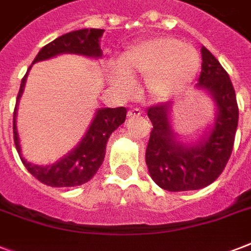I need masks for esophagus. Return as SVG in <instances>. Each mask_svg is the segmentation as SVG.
Here are the masks:
<instances>
[{"mask_svg": "<svg viewBox=\"0 0 251 251\" xmlns=\"http://www.w3.org/2000/svg\"><path fill=\"white\" fill-rule=\"evenodd\" d=\"M142 114H143V112H142V109H139V108H133V109H130L129 112H127L129 118L139 117V116H142Z\"/></svg>", "mask_w": 251, "mask_h": 251, "instance_id": "1", "label": "esophagus"}]
</instances>
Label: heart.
Segmentation results:
<instances>
[{
  "label": "heart",
  "mask_w": 251,
  "mask_h": 251,
  "mask_svg": "<svg viewBox=\"0 0 251 251\" xmlns=\"http://www.w3.org/2000/svg\"><path fill=\"white\" fill-rule=\"evenodd\" d=\"M201 56L194 47L173 37H152L134 45L121 57L122 72L114 82L130 88L131 76H143L152 98L167 100L186 90L201 69Z\"/></svg>",
  "instance_id": "b5f03b06"
}]
</instances>
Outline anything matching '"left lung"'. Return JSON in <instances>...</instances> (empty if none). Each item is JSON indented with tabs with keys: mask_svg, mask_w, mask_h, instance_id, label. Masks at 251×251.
<instances>
[{
	"mask_svg": "<svg viewBox=\"0 0 251 251\" xmlns=\"http://www.w3.org/2000/svg\"><path fill=\"white\" fill-rule=\"evenodd\" d=\"M202 72L197 87L214 98L218 114L210 135L194 146L177 139L169 122L172 102L150 106L152 130L146 150V164L156 185L168 191L198 190L212 183L224 171L233 150L238 105L233 84L212 53L202 47Z\"/></svg>",
	"mask_w": 251,
	"mask_h": 251,
	"instance_id": "8db88e82",
	"label": "left lung"
}]
</instances>
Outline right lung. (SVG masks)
<instances>
[{
    "instance_id": "obj_1",
    "label": "right lung",
    "mask_w": 251,
    "mask_h": 251,
    "mask_svg": "<svg viewBox=\"0 0 251 251\" xmlns=\"http://www.w3.org/2000/svg\"><path fill=\"white\" fill-rule=\"evenodd\" d=\"M102 32H104V29L84 28L65 33L62 36L57 37L52 43L43 47L40 52L37 53L36 58L33 60L32 64L52 58L61 53H75V54H83V56L88 57H100L101 49L99 47V39L101 37ZM29 69L31 66L28 68V70ZM28 70L22 79L13 117L14 143H15L22 163L35 178L48 186L72 187L88 182L98 172L104 160L105 146L110 134L125 122L126 108L120 106V108L99 109L82 142L73 150L72 152H69L66 156L62 157L54 164L48 165V167H40V165L27 163V160L21 153L15 117H17L18 101L22 96L23 88H25Z\"/></svg>"
}]
</instances>
